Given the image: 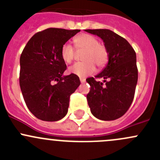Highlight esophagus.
<instances>
[{
  "label": "esophagus",
  "instance_id": "obj_1",
  "mask_svg": "<svg viewBox=\"0 0 160 160\" xmlns=\"http://www.w3.org/2000/svg\"><path fill=\"white\" fill-rule=\"evenodd\" d=\"M80 82H81L82 83H84V82L86 81V80H85L84 78H82V77H80Z\"/></svg>",
  "mask_w": 160,
  "mask_h": 160
}]
</instances>
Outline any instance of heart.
<instances>
[{
    "label": "heart",
    "instance_id": "obj_1",
    "mask_svg": "<svg viewBox=\"0 0 160 160\" xmlns=\"http://www.w3.org/2000/svg\"><path fill=\"white\" fill-rule=\"evenodd\" d=\"M77 52H83L81 59L83 61L73 64L69 68L70 73L80 77H86L96 70L102 69L107 65L109 59L108 50L105 45L100 43L96 37L89 34H80L73 39ZM76 56V50L70 43H65L61 48V57L66 63L72 62Z\"/></svg>",
    "mask_w": 160,
    "mask_h": 160
}]
</instances>
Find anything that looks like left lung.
<instances>
[{
  "mask_svg": "<svg viewBox=\"0 0 160 160\" xmlns=\"http://www.w3.org/2000/svg\"><path fill=\"white\" fill-rule=\"evenodd\" d=\"M101 37L108 50L109 60L95 78H104L106 84L93 77L87 79L90 92L87 95L92 114L98 119L111 121L126 113L133 101L138 81L136 54L123 37L108 29H87Z\"/></svg>",
  "mask_w": 160,
  "mask_h": 160,
  "instance_id": "1",
  "label": "left lung"
}]
</instances>
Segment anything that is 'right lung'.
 <instances>
[{"label":"right lung","mask_w":160,"mask_h":160,"mask_svg":"<svg viewBox=\"0 0 160 160\" xmlns=\"http://www.w3.org/2000/svg\"><path fill=\"white\" fill-rule=\"evenodd\" d=\"M80 30L49 28L35 33L20 57L19 83L29 111L37 118L56 122L67 114L70 95L80 84L78 76L63 77L67 65L61 48Z\"/></svg>","instance_id":"add662e5"}]
</instances>
